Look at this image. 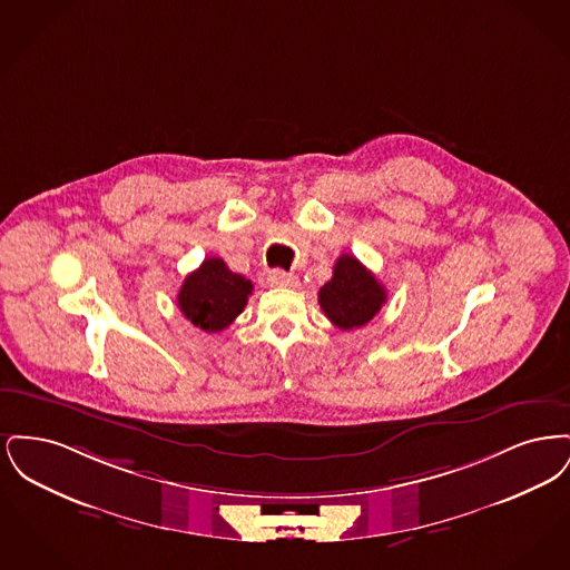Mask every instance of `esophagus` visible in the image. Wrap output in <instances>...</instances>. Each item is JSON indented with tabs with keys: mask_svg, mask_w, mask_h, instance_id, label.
Instances as JSON below:
<instances>
[{
	"mask_svg": "<svg viewBox=\"0 0 570 570\" xmlns=\"http://www.w3.org/2000/svg\"><path fill=\"white\" fill-rule=\"evenodd\" d=\"M267 279H269L272 286H279V288H295V286H298L297 275L282 272V269H272L267 273Z\"/></svg>",
	"mask_w": 570,
	"mask_h": 570,
	"instance_id": "esophagus-1",
	"label": "esophagus"
}]
</instances>
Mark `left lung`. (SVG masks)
Segmentation results:
<instances>
[{"label":"left lung","mask_w":570,"mask_h":570,"mask_svg":"<svg viewBox=\"0 0 570 570\" xmlns=\"http://www.w3.org/2000/svg\"><path fill=\"white\" fill-rule=\"evenodd\" d=\"M384 301L386 291L376 275L351 254H342L335 261L333 277L318 293L326 318L342 331L367 325L379 314Z\"/></svg>","instance_id":"1"}]
</instances>
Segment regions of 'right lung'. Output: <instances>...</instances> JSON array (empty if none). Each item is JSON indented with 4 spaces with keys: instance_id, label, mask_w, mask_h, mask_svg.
<instances>
[{
    "instance_id": "obj_1",
    "label": "right lung",
    "mask_w": 570,
    "mask_h": 570,
    "mask_svg": "<svg viewBox=\"0 0 570 570\" xmlns=\"http://www.w3.org/2000/svg\"><path fill=\"white\" fill-rule=\"evenodd\" d=\"M254 286L244 275L233 273L222 258H205L191 272L177 295V305L191 325L217 333L244 312Z\"/></svg>"
}]
</instances>
